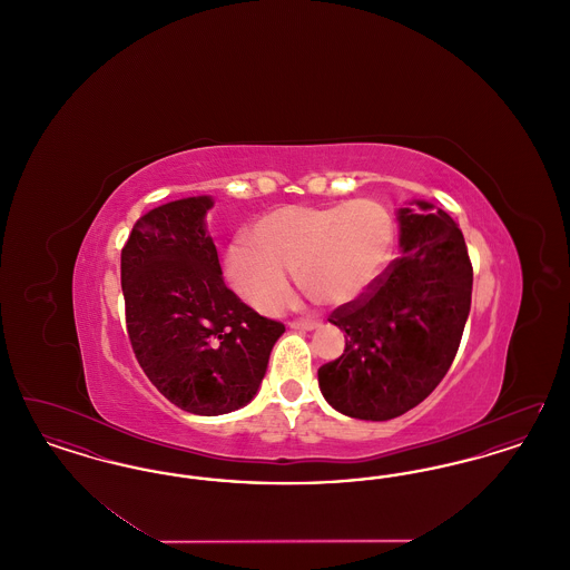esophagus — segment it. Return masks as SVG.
Masks as SVG:
<instances>
[{"mask_svg":"<svg viewBox=\"0 0 570 570\" xmlns=\"http://www.w3.org/2000/svg\"><path fill=\"white\" fill-rule=\"evenodd\" d=\"M318 326H321L318 321H293L291 323V328H295V331H314Z\"/></svg>","mask_w":570,"mask_h":570,"instance_id":"1","label":"esophagus"}]
</instances>
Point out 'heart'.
Here are the masks:
<instances>
[{"label": "heart", "instance_id": "obj_1", "mask_svg": "<svg viewBox=\"0 0 570 570\" xmlns=\"http://www.w3.org/2000/svg\"><path fill=\"white\" fill-rule=\"evenodd\" d=\"M391 247L393 219L374 200L288 205L261 217L249 244L228 249L226 273L245 303L267 316L291 298L288 275L307 297L340 307L372 288Z\"/></svg>", "mask_w": 570, "mask_h": 570}]
</instances>
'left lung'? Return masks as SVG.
<instances>
[{
    "mask_svg": "<svg viewBox=\"0 0 570 570\" xmlns=\"http://www.w3.org/2000/svg\"><path fill=\"white\" fill-rule=\"evenodd\" d=\"M400 209L402 256L328 323L344 354L318 370L326 402L361 421H389L419 406L446 376L472 301V263L460 226L416 200Z\"/></svg>",
    "mask_w": 570,
    "mask_h": 570,
    "instance_id": "obj_1",
    "label": "left lung"
}]
</instances>
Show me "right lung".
<instances>
[{
  "mask_svg": "<svg viewBox=\"0 0 570 570\" xmlns=\"http://www.w3.org/2000/svg\"><path fill=\"white\" fill-rule=\"evenodd\" d=\"M212 207L209 196L156 207L136 219L121 249L136 361L170 404L205 416L239 410L256 395L284 333L226 288L205 230Z\"/></svg>",
  "mask_w": 570,
  "mask_h": 570,
  "instance_id": "1",
  "label": "right lung"
}]
</instances>
